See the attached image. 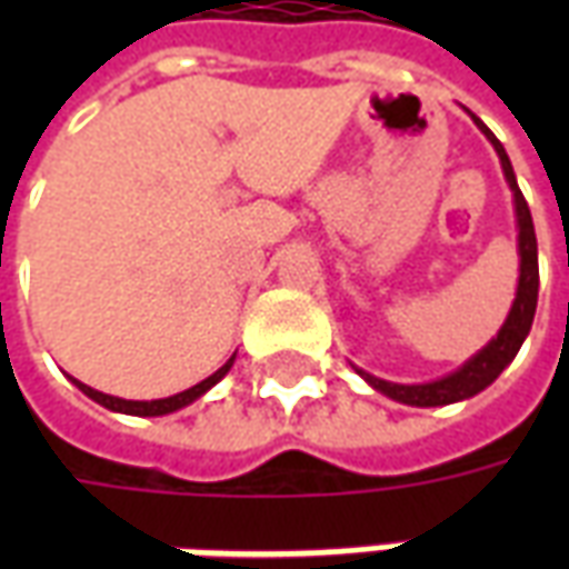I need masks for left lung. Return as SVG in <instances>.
Instances as JSON below:
<instances>
[{
	"label": "left lung",
	"instance_id": "obj_1",
	"mask_svg": "<svg viewBox=\"0 0 569 569\" xmlns=\"http://www.w3.org/2000/svg\"><path fill=\"white\" fill-rule=\"evenodd\" d=\"M476 124L485 130V137L493 142V149L500 154L502 173L509 179V188L515 194V216H518V252H521V277H518V296H515V305L509 310V320L502 322V329L497 332V338L490 341L478 357H472L466 362L463 369L453 371L448 378L432 383H418V387H406V383H390L381 381V378H371L366 371H359L366 381L381 390L383 396H390L396 402H406V406H451V402H460V399H469V396L481 393L488 383H493L500 378V371L509 366L518 353V347L525 345L527 332L533 326V313H537V292H539V264H537V234H533V219H530V207H527L521 188L515 182L512 163H509V154L502 149V142L490 133L481 121L476 118Z\"/></svg>",
	"mask_w": 569,
	"mask_h": 569
}]
</instances>
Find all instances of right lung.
Listing matches in <instances>:
<instances>
[{
	"mask_svg": "<svg viewBox=\"0 0 569 569\" xmlns=\"http://www.w3.org/2000/svg\"><path fill=\"white\" fill-rule=\"evenodd\" d=\"M234 366V357L224 362L222 369L216 371V375H210L207 381L194 383V387H188V390H182V393L170 396V399H154V402H128V399H116V396H106L100 393V390H93V387H88V383H79V390L84 396H91L93 402H100L103 408H109V411H121V415H140V418H158V415H170V411H176V408H186L188 402H194L198 396H203L207 390H210L212 383L222 381L224 375H228V369Z\"/></svg>",
	"mask_w": 569,
	"mask_h": 569,
	"instance_id": "1",
	"label": "right lung"
}]
</instances>
